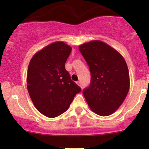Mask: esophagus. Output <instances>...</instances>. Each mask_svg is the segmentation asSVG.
I'll return each instance as SVG.
<instances>
[{
  "label": "esophagus",
  "instance_id": "1",
  "mask_svg": "<svg viewBox=\"0 0 149 149\" xmlns=\"http://www.w3.org/2000/svg\"><path fill=\"white\" fill-rule=\"evenodd\" d=\"M77 84H78V85H79V86L80 87V88H82V84H81V83H80V81H78V82H77Z\"/></svg>",
  "mask_w": 149,
  "mask_h": 149
}]
</instances>
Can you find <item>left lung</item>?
<instances>
[{"mask_svg":"<svg viewBox=\"0 0 149 149\" xmlns=\"http://www.w3.org/2000/svg\"><path fill=\"white\" fill-rule=\"evenodd\" d=\"M91 73V83L83 90L89 107L101 116L113 113L130 90L129 71L120 53L101 40H92L79 46Z\"/></svg>","mask_w":149,"mask_h":149,"instance_id":"obj_1","label":"left lung"}]
</instances>
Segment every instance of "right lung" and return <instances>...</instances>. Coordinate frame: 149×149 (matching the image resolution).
<instances>
[{"mask_svg": "<svg viewBox=\"0 0 149 149\" xmlns=\"http://www.w3.org/2000/svg\"><path fill=\"white\" fill-rule=\"evenodd\" d=\"M71 49L64 42H54L36 53L29 64V94L37 110L48 118L66 111L81 90L65 69Z\"/></svg>", "mask_w": 149, "mask_h": 149, "instance_id": "right-lung-1", "label": "right lung"}]
</instances>
